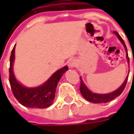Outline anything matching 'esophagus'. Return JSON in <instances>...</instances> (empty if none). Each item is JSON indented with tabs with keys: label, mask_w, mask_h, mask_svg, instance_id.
Masks as SVG:
<instances>
[{
	"label": "esophagus",
	"mask_w": 134,
	"mask_h": 134,
	"mask_svg": "<svg viewBox=\"0 0 134 134\" xmlns=\"http://www.w3.org/2000/svg\"><path fill=\"white\" fill-rule=\"evenodd\" d=\"M76 60L75 59H70V61L68 62V65H69V67L70 68H74V67L76 66Z\"/></svg>",
	"instance_id": "obj_1"
}]
</instances>
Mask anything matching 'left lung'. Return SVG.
I'll use <instances>...</instances> for the list:
<instances>
[{
  "label": "left lung",
  "mask_w": 134,
  "mask_h": 134,
  "mask_svg": "<svg viewBox=\"0 0 134 134\" xmlns=\"http://www.w3.org/2000/svg\"><path fill=\"white\" fill-rule=\"evenodd\" d=\"M113 33L115 34L116 36L118 37V38L120 40L121 42V44L124 45L125 50H126V59H127V62L129 63V56H128V52H127V48L126 44L124 43V40L122 39L121 36L118 33H117L116 31H114ZM134 62V60H133ZM128 77L129 75L126 76V77L125 79V80L123 82V84L121 85L120 87H118L117 90H114L113 92L111 93H106V94H99V93H93L90 90L88 89V87L85 85L84 83V82L82 80V79L80 77V93H81L82 96H83L85 99H86L87 101H90L91 103H108L109 101L112 100L115 98H117L118 96L121 95L122 92L124 91V88L126 87V85L127 80H128Z\"/></svg>",
  "instance_id": "obj_1"
}]
</instances>
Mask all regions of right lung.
Segmentation results:
<instances>
[{
	"instance_id": "add662e5",
	"label": "right lung",
	"mask_w": 134,
	"mask_h": 134,
	"mask_svg": "<svg viewBox=\"0 0 134 134\" xmlns=\"http://www.w3.org/2000/svg\"><path fill=\"white\" fill-rule=\"evenodd\" d=\"M16 44L11 52L10 57L9 82L13 96L24 106L30 108H47L54 102L57 86L59 81L68 70L64 66L55 72L43 84L35 87H28L21 84L16 80L13 72V62L15 59Z\"/></svg>"
}]
</instances>
